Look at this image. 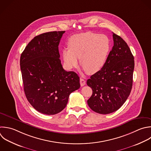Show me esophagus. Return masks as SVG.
<instances>
[{"label":"esophagus","mask_w":151,"mask_h":151,"mask_svg":"<svg viewBox=\"0 0 151 151\" xmlns=\"http://www.w3.org/2000/svg\"><path fill=\"white\" fill-rule=\"evenodd\" d=\"M80 83L81 86H84L86 84V81L83 78H80Z\"/></svg>","instance_id":"obj_1"}]
</instances>
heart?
I'll list each match as a JSON object with an SVG mask.
<instances>
[{"label": "heart", "instance_id": "obj_1", "mask_svg": "<svg viewBox=\"0 0 151 151\" xmlns=\"http://www.w3.org/2000/svg\"><path fill=\"white\" fill-rule=\"evenodd\" d=\"M68 48L62 51L66 67L71 70L80 64L88 74L98 73L105 65L110 50V39L105 35L86 32L72 36Z\"/></svg>", "mask_w": 151, "mask_h": 151}]
</instances>
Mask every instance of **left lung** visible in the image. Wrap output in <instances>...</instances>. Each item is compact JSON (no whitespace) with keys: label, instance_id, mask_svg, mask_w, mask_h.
Segmentation results:
<instances>
[{"label":"left lung","instance_id":"obj_1","mask_svg":"<svg viewBox=\"0 0 151 151\" xmlns=\"http://www.w3.org/2000/svg\"><path fill=\"white\" fill-rule=\"evenodd\" d=\"M113 38L114 45L105 65L87 81L93 90L88 105L94 111L103 114L117 110L124 104L133 84L134 57L120 36L113 33Z\"/></svg>","mask_w":151,"mask_h":151}]
</instances>
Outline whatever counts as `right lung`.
Segmentation results:
<instances>
[{"label": "right lung", "instance_id": "obj_1", "mask_svg": "<svg viewBox=\"0 0 151 151\" xmlns=\"http://www.w3.org/2000/svg\"><path fill=\"white\" fill-rule=\"evenodd\" d=\"M65 31H53L34 38L20 58L25 96L39 112L51 115L61 111L70 94L80 87L74 71L63 68L58 45Z\"/></svg>", "mask_w": 151, "mask_h": 151}]
</instances>
